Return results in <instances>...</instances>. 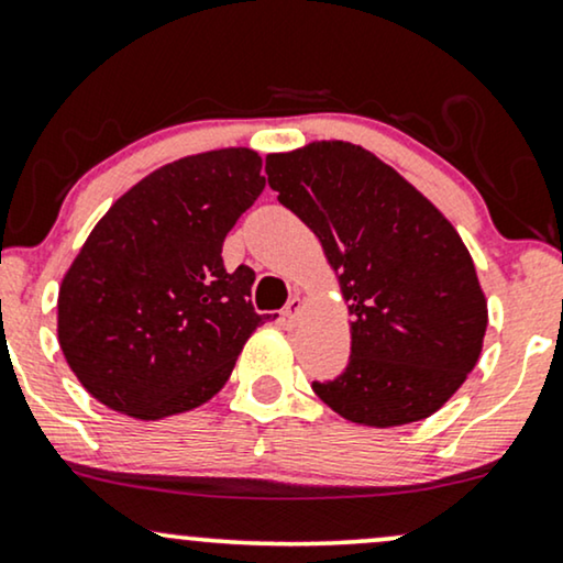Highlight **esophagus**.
<instances>
[{
	"label": "esophagus",
	"mask_w": 563,
	"mask_h": 563,
	"mask_svg": "<svg viewBox=\"0 0 563 563\" xmlns=\"http://www.w3.org/2000/svg\"><path fill=\"white\" fill-rule=\"evenodd\" d=\"M301 311H303V301L298 296H294L288 301V306H286V311H283V317L288 319L290 324H296L298 322V317H301Z\"/></svg>",
	"instance_id": "esophagus-1"
}]
</instances>
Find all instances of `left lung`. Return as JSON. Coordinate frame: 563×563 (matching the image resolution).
I'll use <instances>...</instances> for the list:
<instances>
[{"instance_id":"obj_1","label":"left lung","mask_w":563,"mask_h":563,"mask_svg":"<svg viewBox=\"0 0 563 563\" xmlns=\"http://www.w3.org/2000/svg\"><path fill=\"white\" fill-rule=\"evenodd\" d=\"M267 181L338 277L351 361L319 400L345 421H423L478 364L488 303L467 246L431 199L366 147L319 140L267 155Z\"/></svg>"}]
</instances>
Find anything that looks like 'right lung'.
<instances>
[{
    "label": "right lung",
    "instance_id": "add662e5",
    "mask_svg": "<svg viewBox=\"0 0 563 563\" xmlns=\"http://www.w3.org/2000/svg\"><path fill=\"white\" fill-rule=\"evenodd\" d=\"M262 158L223 147L166 163L98 220L56 301L59 347L106 408L158 421L223 389L269 317L254 273H225L223 241L265 189Z\"/></svg>",
    "mask_w": 563,
    "mask_h": 563
}]
</instances>
